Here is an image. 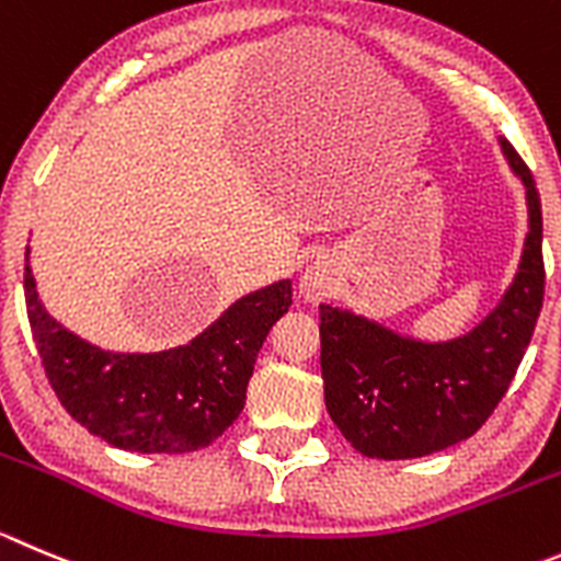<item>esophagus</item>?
I'll use <instances>...</instances> for the list:
<instances>
[{
	"instance_id": "1",
	"label": "esophagus",
	"mask_w": 561,
	"mask_h": 561,
	"mask_svg": "<svg viewBox=\"0 0 561 561\" xmlns=\"http://www.w3.org/2000/svg\"><path fill=\"white\" fill-rule=\"evenodd\" d=\"M334 282V271L327 260H316L312 265H307L305 276H301V293H305L310 301H321L323 296H329Z\"/></svg>"
}]
</instances>
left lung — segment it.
<instances>
[{
  "mask_svg": "<svg viewBox=\"0 0 561 561\" xmlns=\"http://www.w3.org/2000/svg\"><path fill=\"white\" fill-rule=\"evenodd\" d=\"M501 149L526 185L528 234L515 282L473 332L421 343L321 305L323 399L365 457L415 459L468 439L504 399L531 343L546 293L540 193L510 140L501 138Z\"/></svg>",
  "mask_w": 561,
  "mask_h": 561,
  "instance_id": "left-lung-1",
  "label": "left lung"
}]
</instances>
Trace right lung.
<instances>
[{"instance_id":"right-lung-1","label":"right lung","mask_w":561,"mask_h":561,"mask_svg":"<svg viewBox=\"0 0 561 561\" xmlns=\"http://www.w3.org/2000/svg\"><path fill=\"white\" fill-rule=\"evenodd\" d=\"M24 298L46 379L68 415L124 451L185 454L209 446L243 412L256 354L293 305V287L282 279L249 293L196 340L160 354L102 352L68 332L38 301L30 263Z\"/></svg>"}]
</instances>
